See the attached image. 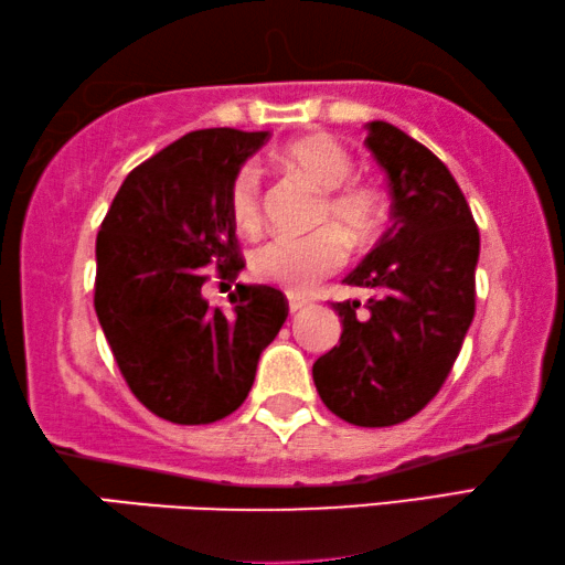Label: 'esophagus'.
<instances>
[{
    "label": "esophagus",
    "instance_id": "obj_1",
    "mask_svg": "<svg viewBox=\"0 0 565 565\" xmlns=\"http://www.w3.org/2000/svg\"><path fill=\"white\" fill-rule=\"evenodd\" d=\"M288 305H290V312L295 316V312H300V310L308 308L310 300H305V298H295V295H292V298L288 300Z\"/></svg>",
    "mask_w": 565,
    "mask_h": 565
}]
</instances>
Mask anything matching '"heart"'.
<instances>
[{"label":"heart","instance_id":"obj_1","mask_svg":"<svg viewBox=\"0 0 565 565\" xmlns=\"http://www.w3.org/2000/svg\"><path fill=\"white\" fill-rule=\"evenodd\" d=\"M282 168L300 172L322 192L316 225L305 237H273L253 253L257 280L277 285L292 295H308L322 277L340 270L348 243L365 247L381 233L387 202L381 188L353 180L355 160L328 135H310L275 152ZM230 220L243 233H255L263 222V182L255 164H243L227 188Z\"/></svg>","mask_w":565,"mask_h":565}]
</instances>
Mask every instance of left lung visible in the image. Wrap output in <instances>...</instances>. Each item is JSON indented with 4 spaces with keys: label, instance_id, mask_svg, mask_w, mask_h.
I'll return each mask as SVG.
<instances>
[{
    "label": "left lung",
    "instance_id": "1",
    "mask_svg": "<svg viewBox=\"0 0 565 565\" xmlns=\"http://www.w3.org/2000/svg\"><path fill=\"white\" fill-rule=\"evenodd\" d=\"M367 150L391 188L393 225L345 277L370 290L332 302L343 335L312 365L322 403L360 428H385L420 413L446 383L476 316L478 225L428 147L403 129L370 122Z\"/></svg>",
    "mask_w": 565,
    "mask_h": 565
}]
</instances>
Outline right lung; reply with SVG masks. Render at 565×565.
I'll list each match as a JSON object with an SVG mask.
<instances>
[{
    "mask_svg": "<svg viewBox=\"0 0 565 565\" xmlns=\"http://www.w3.org/2000/svg\"><path fill=\"white\" fill-rule=\"evenodd\" d=\"M267 132L198 129L127 174L97 235L95 310L129 391L157 418L207 425L235 413L288 298L237 285L230 310L202 285L245 267L227 188ZM215 264L212 271L209 265Z\"/></svg>",
    "mask_w": 565,
    "mask_h": 565,
    "instance_id": "1",
    "label": "right lung"
}]
</instances>
